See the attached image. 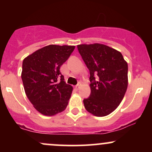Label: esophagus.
<instances>
[{
  "instance_id": "34e87169",
  "label": "esophagus",
  "mask_w": 152,
  "mask_h": 152,
  "mask_svg": "<svg viewBox=\"0 0 152 152\" xmlns=\"http://www.w3.org/2000/svg\"><path fill=\"white\" fill-rule=\"evenodd\" d=\"M79 87H80V83H78V84L76 85V86H75V88H76V90H78V88H79Z\"/></svg>"
}]
</instances>
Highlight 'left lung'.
Instances as JSON below:
<instances>
[{"mask_svg": "<svg viewBox=\"0 0 152 152\" xmlns=\"http://www.w3.org/2000/svg\"><path fill=\"white\" fill-rule=\"evenodd\" d=\"M78 52L90 72L91 94L84 107L96 116H105L121 102L128 86V64L118 50L104 44H81Z\"/></svg>", "mask_w": 152, "mask_h": 152, "instance_id": "left-lung-1", "label": "left lung"}]
</instances>
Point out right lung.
I'll return each mask as SVG.
<instances>
[{"label":"right lung","instance_id":"obj_1","mask_svg":"<svg viewBox=\"0 0 152 152\" xmlns=\"http://www.w3.org/2000/svg\"><path fill=\"white\" fill-rule=\"evenodd\" d=\"M74 48V46L49 45L35 51L23 61L24 90L41 114L53 116L66 109L73 87L64 81L60 68Z\"/></svg>","mask_w":152,"mask_h":152}]
</instances>
